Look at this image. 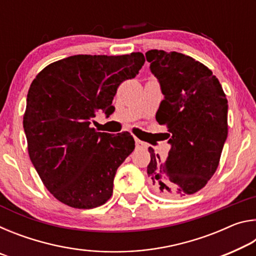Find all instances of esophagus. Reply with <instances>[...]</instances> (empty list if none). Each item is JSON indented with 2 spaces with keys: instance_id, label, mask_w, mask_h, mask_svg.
Segmentation results:
<instances>
[{
  "instance_id": "esophagus-1",
  "label": "esophagus",
  "mask_w": 256,
  "mask_h": 256,
  "mask_svg": "<svg viewBox=\"0 0 256 256\" xmlns=\"http://www.w3.org/2000/svg\"><path fill=\"white\" fill-rule=\"evenodd\" d=\"M136 148H146V146H148V144H146V142L138 140V138H136Z\"/></svg>"
}]
</instances>
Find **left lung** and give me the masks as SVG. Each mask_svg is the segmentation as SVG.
<instances>
[{
    "label": "left lung",
    "instance_id": "1",
    "mask_svg": "<svg viewBox=\"0 0 256 256\" xmlns=\"http://www.w3.org/2000/svg\"><path fill=\"white\" fill-rule=\"evenodd\" d=\"M164 96L156 120L166 125L172 148L164 162L149 148L146 172L156 193L184 198L204 188L216 170L228 134L222 86L204 64L177 52L146 53Z\"/></svg>",
    "mask_w": 256,
    "mask_h": 256
}]
</instances>
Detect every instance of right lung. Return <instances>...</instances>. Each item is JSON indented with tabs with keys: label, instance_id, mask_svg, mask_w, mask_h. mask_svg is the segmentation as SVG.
<instances>
[{
	"label": "right lung",
	"instance_id": "1",
	"mask_svg": "<svg viewBox=\"0 0 256 256\" xmlns=\"http://www.w3.org/2000/svg\"><path fill=\"white\" fill-rule=\"evenodd\" d=\"M146 62L142 53L74 55L50 63L30 84L24 128L28 154L45 188L76 209L110 200L118 168L134 150L128 132L92 128L98 110L110 114L123 81Z\"/></svg>",
	"mask_w": 256,
	"mask_h": 256
}]
</instances>
